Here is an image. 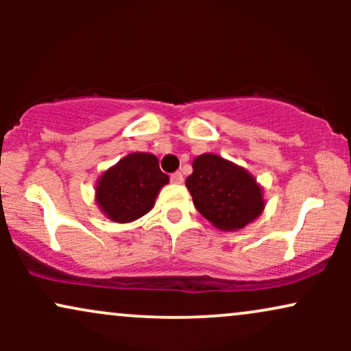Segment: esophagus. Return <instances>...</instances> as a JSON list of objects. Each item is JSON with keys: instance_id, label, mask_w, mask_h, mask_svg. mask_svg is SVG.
Segmentation results:
<instances>
[{"instance_id": "34e87169", "label": "esophagus", "mask_w": 351, "mask_h": 351, "mask_svg": "<svg viewBox=\"0 0 351 351\" xmlns=\"http://www.w3.org/2000/svg\"><path fill=\"white\" fill-rule=\"evenodd\" d=\"M170 180H171V183H183V175H181L180 171H175V173H171L170 175Z\"/></svg>"}]
</instances>
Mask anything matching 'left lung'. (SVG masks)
Wrapping results in <instances>:
<instances>
[{
	"instance_id": "1",
	"label": "left lung",
	"mask_w": 351,
	"mask_h": 351,
	"mask_svg": "<svg viewBox=\"0 0 351 351\" xmlns=\"http://www.w3.org/2000/svg\"><path fill=\"white\" fill-rule=\"evenodd\" d=\"M186 188L198 211L224 231L244 228L263 213V189L244 168L217 155H199L193 162Z\"/></svg>"
}]
</instances>
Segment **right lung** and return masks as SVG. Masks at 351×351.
Wrapping results in <instances>:
<instances>
[{
  "label": "right lung",
  "mask_w": 351,
  "mask_h": 351,
  "mask_svg": "<svg viewBox=\"0 0 351 351\" xmlns=\"http://www.w3.org/2000/svg\"><path fill=\"white\" fill-rule=\"evenodd\" d=\"M170 181L150 153H132L100 176L97 203L110 219L130 223L153 208L156 195Z\"/></svg>",
  "instance_id": "obj_1"
}]
</instances>
